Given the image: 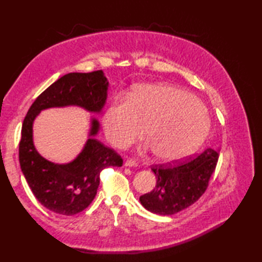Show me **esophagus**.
I'll return each mask as SVG.
<instances>
[{
  "instance_id": "esophagus-1",
  "label": "esophagus",
  "mask_w": 262,
  "mask_h": 262,
  "mask_svg": "<svg viewBox=\"0 0 262 262\" xmlns=\"http://www.w3.org/2000/svg\"><path fill=\"white\" fill-rule=\"evenodd\" d=\"M137 165H138V163L134 159H127L125 161V166H129V168H132V166H137Z\"/></svg>"
}]
</instances>
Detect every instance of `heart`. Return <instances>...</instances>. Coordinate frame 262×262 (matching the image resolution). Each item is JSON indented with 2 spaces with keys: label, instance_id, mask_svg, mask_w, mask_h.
Instances as JSON below:
<instances>
[{
  "label": "heart",
  "instance_id": "heart-1",
  "mask_svg": "<svg viewBox=\"0 0 262 262\" xmlns=\"http://www.w3.org/2000/svg\"><path fill=\"white\" fill-rule=\"evenodd\" d=\"M104 135L124 148L144 135L160 161L188 157L202 145L209 130V117L199 100L182 89L166 84H142L128 100L115 101L104 111Z\"/></svg>",
  "mask_w": 262,
  "mask_h": 262
}]
</instances>
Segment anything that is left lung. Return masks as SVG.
I'll return each instance as SVG.
<instances>
[{"label":"left lung","instance_id":"1","mask_svg":"<svg viewBox=\"0 0 262 262\" xmlns=\"http://www.w3.org/2000/svg\"><path fill=\"white\" fill-rule=\"evenodd\" d=\"M219 151L208 148L198 157H189L177 165L159 164L152 168L157 185L140 197L147 210L159 215H173L186 209L203 196L216 169Z\"/></svg>","mask_w":262,"mask_h":262}]
</instances>
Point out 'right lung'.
Masks as SVG:
<instances>
[{
  "mask_svg": "<svg viewBox=\"0 0 262 262\" xmlns=\"http://www.w3.org/2000/svg\"><path fill=\"white\" fill-rule=\"evenodd\" d=\"M108 84L102 71L65 74L39 94L25 117L19 143L21 171L38 202L54 213L72 216L84 210L96 197L100 172L108 166H121L122 159L97 140L99 121L93 118L88 141L77 158L66 164L53 163L33 145V120L43 109L66 105L101 113Z\"/></svg>",
  "mask_w": 262,
  "mask_h": 262,
  "instance_id": "obj_1",
  "label": "right lung"
}]
</instances>
